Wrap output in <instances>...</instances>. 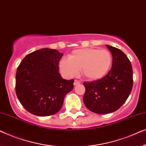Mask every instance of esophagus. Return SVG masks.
Instances as JSON below:
<instances>
[{
    "label": "esophagus",
    "instance_id": "1",
    "mask_svg": "<svg viewBox=\"0 0 146 146\" xmlns=\"http://www.w3.org/2000/svg\"><path fill=\"white\" fill-rule=\"evenodd\" d=\"M80 82H81L80 80H75L74 82V85L76 86L77 84H80Z\"/></svg>",
    "mask_w": 146,
    "mask_h": 146
}]
</instances>
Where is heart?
<instances>
[{
    "label": "heart",
    "instance_id": "heart-1",
    "mask_svg": "<svg viewBox=\"0 0 146 146\" xmlns=\"http://www.w3.org/2000/svg\"><path fill=\"white\" fill-rule=\"evenodd\" d=\"M112 64V56L106 49L88 48L72 51L68 58L60 62V69L66 76L82 74L89 80H97L107 74Z\"/></svg>",
    "mask_w": 146,
    "mask_h": 146
}]
</instances>
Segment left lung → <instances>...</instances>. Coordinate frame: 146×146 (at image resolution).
<instances>
[{
  "label": "left lung",
  "instance_id": "8db88e82",
  "mask_svg": "<svg viewBox=\"0 0 146 146\" xmlns=\"http://www.w3.org/2000/svg\"><path fill=\"white\" fill-rule=\"evenodd\" d=\"M113 57L112 66L102 78L84 82V105L92 112L105 114L116 111L130 94L133 70L126 55L117 48L106 45Z\"/></svg>",
  "mask_w": 146,
  "mask_h": 146
}]
</instances>
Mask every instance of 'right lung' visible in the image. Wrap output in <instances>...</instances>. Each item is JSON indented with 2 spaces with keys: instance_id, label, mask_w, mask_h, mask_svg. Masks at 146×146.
<instances>
[{
  "instance_id": "obj_1",
  "label": "right lung",
  "mask_w": 146,
  "mask_h": 146,
  "mask_svg": "<svg viewBox=\"0 0 146 146\" xmlns=\"http://www.w3.org/2000/svg\"><path fill=\"white\" fill-rule=\"evenodd\" d=\"M63 54L42 48L29 54L17 68L16 94L30 113L48 116L57 113L64 99L72 90L74 80H64L58 72Z\"/></svg>"
}]
</instances>
